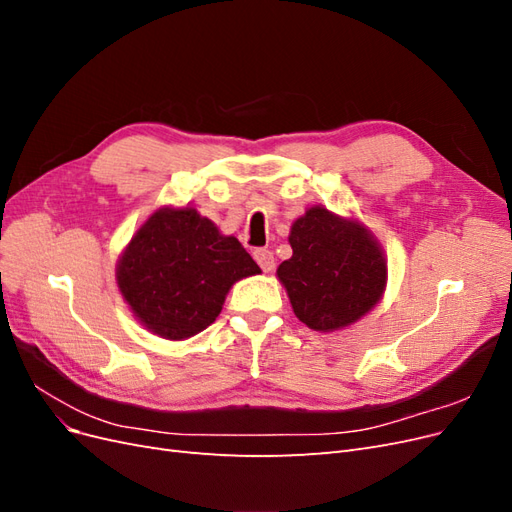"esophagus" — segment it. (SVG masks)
Instances as JSON below:
<instances>
[{"label":"esophagus","mask_w":512,"mask_h":512,"mask_svg":"<svg viewBox=\"0 0 512 512\" xmlns=\"http://www.w3.org/2000/svg\"><path fill=\"white\" fill-rule=\"evenodd\" d=\"M254 258H256V262H258L262 271H265V273L273 271L275 258H273V252L267 250V247H260V250H256V252H254Z\"/></svg>","instance_id":"esophagus-1"}]
</instances>
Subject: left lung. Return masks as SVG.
Instances as JSON below:
<instances>
[{"label":"left lung","mask_w":512,"mask_h":512,"mask_svg":"<svg viewBox=\"0 0 512 512\" xmlns=\"http://www.w3.org/2000/svg\"><path fill=\"white\" fill-rule=\"evenodd\" d=\"M288 243L292 256L277 267V280L309 329H346L380 303L389 277L386 256L356 218L314 205L292 222Z\"/></svg>","instance_id":"8db88e82"}]
</instances>
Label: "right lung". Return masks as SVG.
Segmentation results:
<instances>
[{
	"instance_id": "add662e5",
	"label": "right lung",
	"mask_w": 512,
	"mask_h": 512,
	"mask_svg": "<svg viewBox=\"0 0 512 512\" xmlns=\"http://www.w3.org/2000/svg\"><path fill=\"white\" fill-rule=\"evenodd\" d=\"M260 267L194 207H160L141 224L115 267L134 318L153 335L181 342L220 316L226 294Z\"/></svg>"
}]
</instances>
